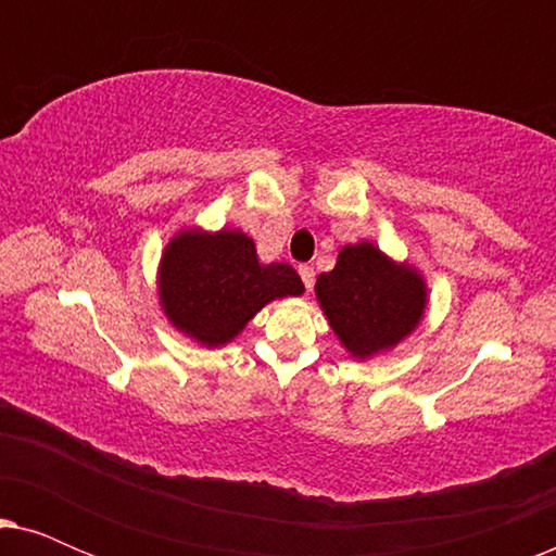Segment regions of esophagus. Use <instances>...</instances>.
I'll list each match as a JSON object with an SVG mask.
<instances>
[{
  "instance_id": "34e87169",
  "label": "esophagus",
  "mask_w": 556,
  "mask_h": 556,
  "mask_svg": "<svg viewBox=\"0 0 556 556\" xmlns=\"http://www.w3.org/2000/svg\"><path fill=\"white\" fill-rule=\"evenodd\" d=\"M299 276L303 280V286H306L308 291H311V286H314V278H316L314 268H311V265H299Z\"/></svg>"
}]
</instances>
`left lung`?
I'll return each instance as SVG.
<instances>
[{
  "label": "left lung",
  "mask_w": 556,
  "mask_h": 556,
  "mask_svg": "<svg viewBox=\"0 0 556 556\" xmlns=\"http://www.w3.org/2000/svg\"><path fill=\"white\" fill-rule=\"evenodd\" d=\"M316 295L331 329L354 356H369L397 344L420 321L422 280L397 268L375 245L359 242L339 253L337 268L321 273Z\"/></svg>",
  "instance_id": "8db88e82"
}]
</instances>
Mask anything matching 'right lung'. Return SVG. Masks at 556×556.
I'll list each match as a JSON object with an SVG mask.
<instances>
[{"label": "right lung", "mask_w": 556, "mask_h": 556, "mask_svg": "<svg viewBox=\"0 0 556 556\" xmlns=\"http://www.w3.org/2000/svg\"><path fill=\"white\" fill-rule=\"evenodd\" d=\"M159 293L177 329L217 346L240 333L268 301L303 293V283L288 263H257L248 235L189 230L166 248Z\"/></svg>", "instance_id": "right-lung-1"}]
</instances>
